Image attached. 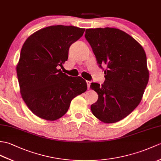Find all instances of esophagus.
<instances>
[{
    "mask_svg": "<svg viewBox=\"0 0 161 161\" xmlns=\"http://www.w3.org/2000/svg\"><path fill=\"white\" fill-rule=\"evenodd\" d=\"M86 83H87V86H88V88H90V86H91V81H86Z\"/></svg>",
    "mask_w": 161,
    "mask_h": 161,
    "instance_id": "obj_1",
    "label": "esophagus"
}]
</instances>
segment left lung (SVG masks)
<instances>
[{
	"label": "left lung",
	"mask_w": 161,
	"mask_h": 161,
	"mask_svg": "<svg viewBox=\"0 0 161 161\" xmlns=\"http://www.w3.org/2000/svg\"><path fill=\"white\" fill-rule=\"evenodd\" d=\"M85 38L106 75L102 85L91 84L98 94L91 106L92 113L104 123L121 121L138 106L147 86L146 54L135 39L118 29H88Z\"/></svg>",
	"instance_id": "8db88e82"
}]
</instances>
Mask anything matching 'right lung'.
I'll return each mask as SVG.
<instances>
[{"label":"right lung","instance_id":"1","mask_svg":"<svg viewBox=\"0 0 161 161\" xmlns=\"http://www.w3.org/2000/svg\"><path fill=\"white\" fill-rule=\"evenodd\" d=\"M84 31L74 26H50L33 33L22 46L16 67L21 96L40 118L59 119L72 99L86 91L83 78L69 76L59 69L68 59L70 45Z\"/></svg>","mask_w":161,"mask_h":161}]
</instances>
